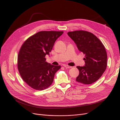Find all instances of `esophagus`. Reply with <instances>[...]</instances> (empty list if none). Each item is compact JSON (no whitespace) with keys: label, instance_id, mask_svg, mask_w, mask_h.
<instances>
[{"label":"esophagus","instance_id":"34e87169","mask_svg":"<svg viewBox=\"0 0 120 120\" xmlns=\"http://www.w3.org/2000/svg\"><path fill=\"white\" fill-rule=\"evenodd\" d=\"M64 67H65V68H71L72 67V66H68V65H64Z\"/></svg>","mask_w":120,"mask_h":120}]
</instances>
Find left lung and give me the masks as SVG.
<instances>
[{"instance_id":"8db88e82","label":"left lung","mask_w":120,"mask_h":120,"mask_svg":"<svg viewBox=\"0 0 120 120\" xmlns=\"http://www.w3.org/2000/svg\"><path fill=\"white\" fill-rule=\"evenodd\" d=\"M75 42L79 50L85 54V65L77 66L79 75L76 81L85 84L96 82L107 66V53L100 40L93 34L83 30L67 33Z\"/></svg>"}]
</instances>
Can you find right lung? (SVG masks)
<instances>
[{
	"instance_id": "1",
	"label": "right lung",
	"mask_w": 120,
	"mask_h": 120,
	"mask_svg": "<svg viewBox=\"0 0 120 120\" xmlns=\"http://www.w3.org/2000/svg\"><path fill=\"white\" fill-rule=\"evenodd\" d=\"M63 31H41L23 43L18 57V70L22 79L29 86L37 90L49 87L55 73L61 67L46 61L56 40Z\"/></svg>"
}]
</instances>
